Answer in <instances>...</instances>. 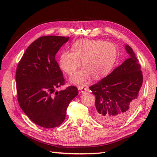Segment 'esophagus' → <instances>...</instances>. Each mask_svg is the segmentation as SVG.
I'll use <instances>...</instances> for the list:
<instances>
[{
    "mask_svg": "<svg viewBox=\"0 0 157 157\" xmlns=\"http://www.w3.org/2000/svg\"><path fill=\"white\" fill-rule=\"evenodd\" d=\"M78 89L80 90V92L82 93V94H84V93H86L87 91V89L84 86H79Z\"/></svg>",
    "mask_w": 157,
    "mask_h": 157,
    "instance_id": "esophagus-1",
    "label": "esophagus"
}]
</instances>
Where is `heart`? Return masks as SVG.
Returning <instances> with one entry per match:
<instances>
[{
	"label": "heart",
	"mask_w": 157,
	"mask_h": 157,
	"mask_svg": "<svg viewBox=\"0 0 157 157\" xmlns=\"http://www.w3.org/2000/svg\"><path fill=\"white\" fill-rule=\"evenodd\" d=\"M118 57V50L112 43L102 40H79L72 46V52L63 51L59 57V66L68 75H73L80 67L71 80L76 84L86 82L92 75L100 79L109 73Z\"/></svg>",
	"instance_id": "heart-1"
}]
</instances>
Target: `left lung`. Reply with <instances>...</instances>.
<instances>
[{"instance_id":"obj_1","label":"left lung","mask_w":157,"mask_h":157,"mask_svg":"<svg viewBox=\"0 0 157 157\" xmlns=\"http://www.w3.org/2000/svg\"><path fill=\"white\" fill-rule=\"evenodd\" d=\"M129 58L109 75L89 89L95 96V119L104 124H120L136 108L143 84L140 64L131 47L125 46Z\"/></svg>"}]
</instances>
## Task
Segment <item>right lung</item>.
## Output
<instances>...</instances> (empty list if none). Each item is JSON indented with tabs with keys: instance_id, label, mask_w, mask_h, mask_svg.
<instances>
[{
	"instance_id": "1",
	"label": "right lung",
	"mask_w": 157,
	"mask_h": 157,
	"mask_svg": "<svg viewBox=\"0 0 157 157\" xmlns=\"http://www.w3.org/2000/svg\"><path fill=\"white\" fill-rule=\"evenodd\" d=\"M69 37L44 36L33 42L18 62L16 82L18 104L37 125L53 128L66 118L69 103L78 95L76 86L55 91L65 79L55 55Z\"/></svg>"
}]
</instances>
